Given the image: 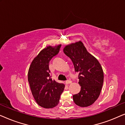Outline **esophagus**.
Returning a JSON list of instances; mask_svg holds the SVG:
<instances>
[{
  "instance_id": "obj_1",
  "label": "esophagus",
  "mask_w": 125,
  "mask_h": 125,
  "mask_svg": "<svg viewBox=\"0 0 125 125\" xmlns=\"http://www.w3.org/2000/svg\"><path fill=\"white\" fill-rule=\"evenodd\" d=\"M65 83H66V84H69V83H72V81L70 80H67V81H65Z\"/></svg>"
}]
</instances>
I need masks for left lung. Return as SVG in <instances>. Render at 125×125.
Instances as JSON below:
<instances>
[{"label":"left lung","mask_w":125,"mask_h":125,"mask_svg":"<svg viewBox=\"0 0 125 125\" xmlns=\"http://www.w3.org/2000/svg\"><path fill=\"white\" fill-rule=\"evenodd\" d=\"M64 53L71 58L75 71L79 73L81 90L73 95V100L80 107H88L98 99L104 83V72L96 58L87 51L79 41L66 45Z\"/></svg>","instance_id":"1"}]
</instances>
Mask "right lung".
<instances>
[{"instance_id": "obj_1", "label": "right lung", "mask_w": 125, "mask_h": 125, "mask_svg": "<svg viewBox=\"0 0 125 125\" xmlns=\"http://www.w3.org/2000/svg\"><path fill=\"white\" fill-rule=\"evenodd\" d=\"M61 44L48 46L34 58L29 68L28 80L32 95L39 105L49 109L56 106L65 85L53 80L49 74V62L57 54Z\"/></svg>"}]
</instances>
